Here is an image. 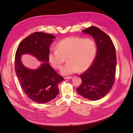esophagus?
<instances>
[{
  "label": "esophagus",
  "mask_w": 133,
  "mask_h": 133,
  "mask_svg": "<svg viewBox=\"0 0 133 133\" xmlns=\"http://www.w3.org/2000/svg\"><path fill=\"white\" fill-rule=\"evenodd\" d=\"M72 78V77L71 76H65L64 77V79H71Z\"/></svg>",
  "instance_id": "1"
}]
</instances>
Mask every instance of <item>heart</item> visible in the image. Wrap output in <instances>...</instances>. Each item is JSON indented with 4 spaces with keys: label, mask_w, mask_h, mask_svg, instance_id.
<instances>
[{
    "label": "heart",
    "mask_w": 133,
    "mask_h": 133,
    "mask_svg": "<svg viewBox=\"0 0 133 133\" xmlns=\"http://www.w3.org/2000/svg\"><path fill=\"white\" fill-rule=\"evenodd\" d=\"M97 51L96 45L91 38L70 37L61 41L52 48L48 55L50 63L56 69L61 68L66 61L68 62L62 68L64 75L86 70L92 64Z\"/></svg>",
    "instance_id": "obj_1"
}]
</instances>
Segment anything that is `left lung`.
Here are the masks:
<instances>
[{"label": "left lung", "instance_id": "obj_1", "mask_svg": "<svg viewBox=\"0 0 133 133\" xmlns=\"http://www.w3.org/2000/svg\"><path fill=\"white\" fill-rule=\"evenodd\" d=\"M83 31L94 37L97 49L91 65L79 76L82 83L77 91L86 98L96 101L106 96L114 84L117 64L115 47L110 38L95 26Z\"/></svg>", "mask_w": 133, "mask_h": 133}]
</instances>
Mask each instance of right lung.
<instances>
[{
  "label": "right lung",
  "instance_id": "add662e5",
  "mask_svg": "<svg viewBox=\"0 0 133 133\" xmlns=\"http://www.w3.org/2000/svg\"><path fill=\"white\" fill-rule=\"evenodd\" d=\"M55 36L43 32H36L22 41L15 54V71L24 93L31 101L39 104L46 103L59 94L58 84L64 78L48 64L49 47ZM24 53L34 55L43 63L39 69H26L20 61Z\"/></svg>",
  "mask_w": 133,
  "mask_h": 133
}]
</instances>
